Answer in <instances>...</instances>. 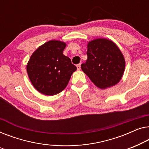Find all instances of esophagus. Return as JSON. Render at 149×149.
Listing matches in <instances>:
<instances>
[{"label":"esophagus","mask_w":149,"mask_h":149,"mask_svg":"<svg viewBox=\"0 0 149 149\" xmlns=\"http://www.w3.org/2000/svg\"><path fill=\"white\" fill-rule=\"evenodd\" d=\"M77 70H81V65L80 64H78V65H77Z\"/></svg>","instance_id":"esophagus-1"}]
</instances>
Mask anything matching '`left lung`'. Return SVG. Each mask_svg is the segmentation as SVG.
Segmentation results:
<instances>
[{
	"instance_id": "8db88e82",
	"label": "left lung",
	"mask_w": 149,
	"mask_h": 149,
	"mask_svg": "<svg viewBox=\"0 0 149 149\" xmlns=\"http://www.w3.org/2000/svg\"><path fill=\"white\" fill-rule=\"evenodd\" d=\"M88 58L81 68L96 86L101 89L117 84L123 76L125 59L113 42L98 38L88 44Z\"/></svg>"
}]
</instances>
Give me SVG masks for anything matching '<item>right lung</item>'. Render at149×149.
I'll return each mask as SVG.
<instances>
[{"mask_svg":"<svg viewBox=\"0 0 149 149\" xmlns=\"http://www.w3.org/2000/svg\"><path fill=\"white\" fill-rule=\"evenodd\" d=\"M66 44L50 40L33 52L27 65L31 82L39 93L53 96L63 91L77 70L68 56L63 54Z\"/></svg>","mask_w":149,"mask_h":149,"instance_id":"obj_1","label":"right lung"}]
</instances>
